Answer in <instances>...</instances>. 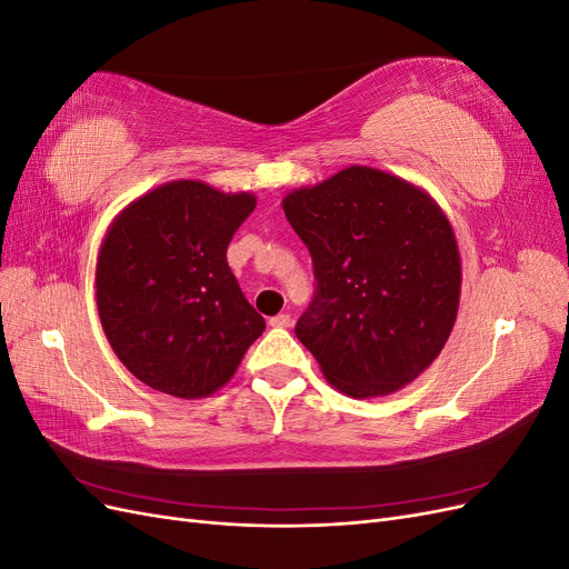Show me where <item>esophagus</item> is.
<instances>
[{"mask_svg":"<svg viewBox=\"0 0 569 569\" xmlns=\"http://www.w3.org/2000/svg\"><path fill=\"white\" fill-rule=\"evenodd\" d=\"M268 325H270V327H282V330H284V327H289V325H291V316L280 313V316L270 318V320H268Z\"/></svg>","mask_w":569,"mask_h":569,"instance_id":"34e87169","label":"esophagus"}]
</instances>
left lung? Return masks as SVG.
<instances>
[{
  "instance_id": "1",
  "label": "left lung",
  "mask_w": 569,
  "mask_h": 569,
  "mask_svg": "<svg viewBox=\"0 0 569 569\" xmlns=\"http://www.w3.org/2000/svg\"><path fill=\"white\" fill-rule=\"evenodd\" d=\"M311 251L316 291L295 332L353 399L385 396L432 363L460 297L449 220L422 189L351 166L282 201Z\"/></svg>"
}]
</instances>
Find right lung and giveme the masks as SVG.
Here are the masks:
<instances>
[{
  "label": "right lung",
  "mask_w": 569,
  "mask_h": 569,
  "mask_svg": "<svg viewBox=\"0 0 569 569\" xmlns=\"http://www.w3.org/2000/svg\"><path fill=\"white\" fill-rule=\"evenodd\" d=\"M256 197L176 180L116 218L97 263L111 349L151 389L201 399L226 385L266 330L228 266Z\"/></svg>",
  "instance_id": "obj_1"
}]
</instances>
